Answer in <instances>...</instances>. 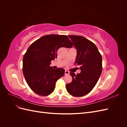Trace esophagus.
<instances>
[{
    "label": "esophagus",
    "mask_w": 127,
    "mask_h": 127,
    "mask_svg": "<svg viewBox=\"0 0 127 127\" xmlns=\"http://www.w3.org/2000/svg\"><path fill=\"white\" fill-rule=\"evenodd\" d=\"M64 74H65V75H69V71H67V70H65Z\"/></svg>",
    "instance_id": "esophagus-1"
}]
</instances>
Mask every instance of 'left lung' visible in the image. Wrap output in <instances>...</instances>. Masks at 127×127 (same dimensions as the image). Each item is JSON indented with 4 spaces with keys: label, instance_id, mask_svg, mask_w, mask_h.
Returning a JSON list of instances; mask_svg holds the SVG:
<instances>
[{
    "label": "left lung",
    "instance_id": "left-lung-1",
    "mask_svg": "<svg viewBox=\"0 0 127 127\" xmlns=\"http://www.w3.org/2000/svg\"><path fill=\"white\" fill-rule=\"evenodd\" d=\"M77 50L75 63L81 72H70L72 80L66 84L67 92L75 97L83 96L93 90L102 71V56L95 44L82 36L68 35Z\"/></svg>",
    "mask_w": 127,
    "mask_h": 127
}]
</instances>
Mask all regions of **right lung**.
Returning a JSON list of instances; mask_svg holds the SVG:
<instances>
[{
  "instance_id": "right-lung-1",
  "label": "right lung",
  "mask_w": 127,
  "mask_h": 127,
  "mask_svg": "<svg viewBox=\"0 0 127 127\" xmlns=\"http://www.w3.org/2000/svg\"><path fill=\"white\" fill-rule=\"evenodd\" d=\"M71 41L67 35H44L34 42L27 50L23 59V72L26 82L34 93L48 96L54 91L57 81L64 74V70L50 66L57 57L61 47L70 48Z\"/></svg>"
}]
</instances>
